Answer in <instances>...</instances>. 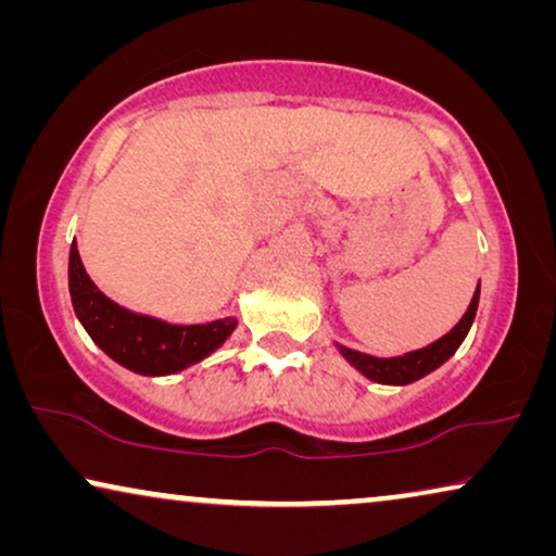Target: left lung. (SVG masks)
<instances>
[{
  "label": "left lung",
  "mask_w": 556,
  "mask_h": 556,
  "mask_svg": "<svg viewBox=\"0 0 556 556\" xmlns=\"http://www.w3.org/2000/svg\"><path fill=\"white\" fill-rule=\"evenodd\" d=\"M478 295H481V286L476 288L473 299H470V306L458 324L453 326L445 337L432 341L430 346L417 349V352H407L402 356H390V359H379V356H369L362 352H354V349L339 346V352L344 359L362 371L364 377H369L371 382L379 384H409L417 382V379L430 375L432 369H438L440 364H445L451 356L458 352L463 339L468 337L470 326H473L476 311H478Z\"/></svg>",
  "instance_id": "1"
}]
</instances>
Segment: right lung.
<instances>
[{
  "label": "right lung",
  "mask_w": 556,
  "mask_h": 556,
  "mask_svg": "<svg viewBox=\"0 0 556 556\" xmlns=\"http://www.w3.org/2000/svg\"><path fill=\"white\" fill-rule=\"evenodd\" d=\"M67 286H71L75 316L86 326L90 339L113 362L136 375L162 377L192 367L223 346L238 326L232 316L210 324L177 326L118 306L88 278L75 240L67 263Z\"/></svg>",
  "instance_id": "add662e5"
}]
</instances>
